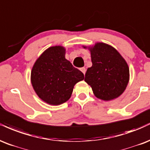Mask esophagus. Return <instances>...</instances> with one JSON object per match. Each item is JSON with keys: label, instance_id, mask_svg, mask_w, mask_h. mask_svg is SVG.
I'll return each instance as SVG.
<instances>
[{"label": "esophagus", "instance_id": "obj_1", "mask_svg": "<svg viewBox=\"0 0 150 150\" xmlns=\"http://www.w3.org/2000/svg\"><path fill=\"white\" fill-rule=\"evenodd\" d=\"M80 70L82 71V73L83 74H86V71L85 67H81V68H80Z\"/></svg>", "mask_w": 150, "mask_h": 150}]
</instances>
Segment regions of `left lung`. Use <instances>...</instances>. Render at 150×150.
<instances>
[{
  "label": "left lung",
  "instance_id": "1",
  "mask_svg": "<svg viewBox=\"0 0 150 150\" xmlns=\"http://www.w3.org/2000/svg\"><path fill=\"white\" fill-rule=\"evenodd\" d=\"M89 49L93 65L87 69L84 80L99 99L108 101L118 98L129 81L127 63L115 48L107 44L97 43Z\"/></svg>",
  "mask_w": 150,
  "mask_h": 150
}]
</instances>
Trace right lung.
I'll return each mask as SVG.
<instances>
[{"mask_svg":"<svg viewBox=\"0 0 150 150\" xmlns=\"http://www.w3.org/2000/svg\"><path fill=\"white\" fill-rule=\"evenodd\" d=\"M83 79V74L65 59V49L62 46L50 47L44 51L31 73L35 92L42 100L52 105L67 101L74 86Z\"/></svg>","mask_w":150,"mask_h":150,"instance_id":"obj_1","label":"right lung"}]
</instances>
